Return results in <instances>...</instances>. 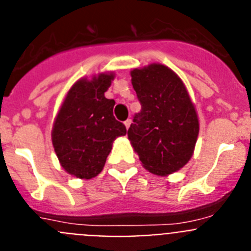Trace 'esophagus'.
I'll use <instances>...</instances> for the list:
<instances>
[{
	"mask_svg": "<svg viewBox=\"0 0 251 251\" xmlns=\"http://www.w3.org/2000/svg\"><path fill=\"white\" fill-rule=\"evenodd\" d=\"M130 124H132V121H130V119H127V121L124 122V126H126V128H129L130 127Z\"/></svg>",
	"mask_w": 251,
	"mask_h": 251,
	"instance_id": "1",
	"label": "esophagus"
}]
</instances>
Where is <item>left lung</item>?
I'll return each instance as SVG.
<instances>
[{
    "mask_svg": "<svg viewBox=\"0 0 251 251\" xmlns=\"http://www.w3.org/2000/svg\"><path fill=\"white\" fill-rule=\"evenodd\" d=\"M142 109L128 139L151 174L167 176L190 161L199 136V118L185 84L162 64L130 72Z\"/></svg>",
    "mask_w": 251,
    "mask_h": 251,
    "instance_id": "1",
    "label": "left lung"
}]
</instances>
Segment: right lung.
Masks as SVG:
<instances>
[{
	"instance_id": "add662e5",
	"label": "right lung",
	"mask_w": 251,
	"mask_h": 251,
	"mask_svg": "<svg viewBox=\"0 0 251 251\" xmlns=\"http://www.w3.org/2000/svg\"><path fill=\"white\" fill-rule=\"evenodd\" d=\"M113 79L110 73L77 80L55 118L51 132L55 153L64 170L77 178L98 176L114 139L127 133L113 115L115 101L104 95Z\"/></svg>"
}]
</instances>
